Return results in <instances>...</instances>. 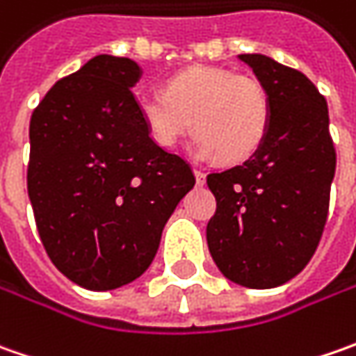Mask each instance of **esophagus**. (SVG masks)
<instances>
[{"mask_svg": "<svg viewBox=\"0 0 356 356\" xmlns=\"http://www.w3.org/2000/svg\"><path fill=\"white\" fill-rule=\"evenodd\" d=\"M194 176H196V184L198 186L206 184V174L200 170V168H194Z\"/></svg>", "mask_w": 356, "mask_h": 356, "instance_id": "1", "label": "esophagus"}]
</instances>
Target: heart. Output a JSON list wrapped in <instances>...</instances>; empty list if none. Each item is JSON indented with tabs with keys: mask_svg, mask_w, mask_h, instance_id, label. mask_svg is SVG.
<instances>
[{
	"mask_svg": "<svg viewBox=\"0 0 356 356\" xmlns=\"http://www.w3.org/2000/svg\"><path fill=\"white\" fill-rule=\"evenodd\" d=\"M136 111L158 146H176L194 124L200 156L222 154L227 162L252 156L271 124L269 95L257 79L202 65L168 76L162 90L136 95Z\"/></svg>",
	"mask_w": 356,
	"mask_h": 356,
	"instance_id": "b5f03b06",
	"label": "heart"
}]
</instances>
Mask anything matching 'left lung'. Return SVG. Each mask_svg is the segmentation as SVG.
Segmentation results:
<instances>
[{"instance_id":"obj_1","label":"left lung","mask_w":356,"mask_h":356,"mask_svg":"<svg viewBox=\"0 0 356 356\" xmlns=\"http://www.w3.org/2000/svg\"><path fill=\"white\" fill-rule=\"evenodd\" d=\"M239 59L269 95L271 124L250 160L208 176L216 213L206 239L227 280L269 289L301 273L317 250L337 154L327 101L307 76L266 55Z\"/></svg>"}]
</instances>
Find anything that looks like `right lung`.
Listing matches in <instances>:
<instances>
[{
  "instance_id": "obj_1",
  "label": "right lung",
  "mask_w": 356,
  "mask_h": 356,
  "mask_svg": "<svg viewBox=\"0 0 356 356\" xmlns=\"http://www.w3.org/2000/svg\"><path fill=\"white\" fill-rule=\"evenodd\" d=\"M140 67L97 55L57 81L29 122L27 192L53 266L90 291L140 277L178 202L190 164L152 143L132 87Z\"/></svg>"
}]
</instances>
